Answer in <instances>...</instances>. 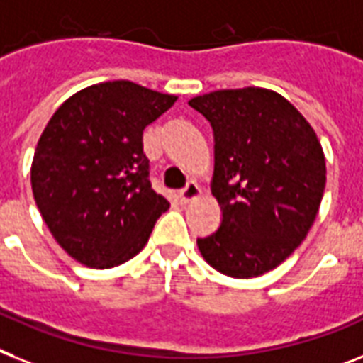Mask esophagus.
Returning a JSON list of instances; mask_svg holds the SVG:
<instances>
[{"label":"esophagus","instance_id":"esophagus-1","mask_svg":"<svg viewBox=\"0 0 363 363\" xmlns=\"http://www.w3.org/2000/svg\"><path fill=\"white\" fill-rule=\"evenodd\" d=\"M199 194H201V188L197 186V182H188L186 188L179 191V201H181V205H188L190 201L197 199Z\"/></svg>","mask_w":363,"mask_h":363}]
</instances>
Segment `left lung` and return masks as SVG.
<instances>
[{
  "label": "left lung",
  "instance_id": "left-lung-1",
  "mask_svg": "<svg viewBox=\"0 0 363 363\" xmlns=\"http://www.w3.org/2000/svg\"><path fill=\"white\" fill-rule=\"evenodd\" d=\"M188 104L214 132L211 190L222 223L197 238L203 259L231 278L281 264L313 225L325 194V152L304 115L263 87L212 91Z\"/></svg>",
  "mask_w": 363,
  "mask_h": 363
}]
</instances>
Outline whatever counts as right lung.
<instances>
[{
    "instance_id": "add662e5",
    "label": "right lung",
    "mask_w": 363,
    "mask_h": 363,
    "mask_svg": "<svg viewBox=\"0 0 363 363\" xmlns=\"http://www.w3.org/2000/svg\"><path fill=\"white\" fill-rule=\"evenodd\" d=\"M175 100L115 79L78 91L48 121L35 149L31 188L50 233L78 263H126L169 208L149 181L143 130Z\"/></svg>"
}]
</instances>
